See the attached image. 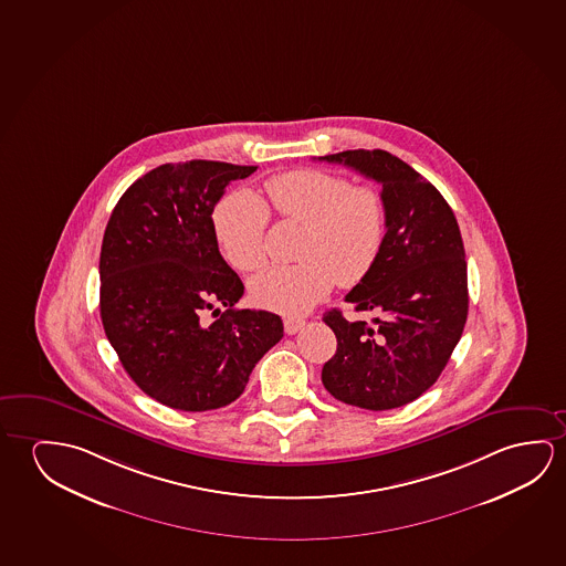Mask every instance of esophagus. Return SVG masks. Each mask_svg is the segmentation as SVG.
I'll use <instances>...</instances> for the list:
<instances>
[{
  "instance_id": "1",
  "label": "esophagus",
  "mask_w": 566,
  "mask_h": 566,
  "mask_svg": "<svg viewBox=\"0 0 566 566\" xmlns=\"http://www.w3.org/2000/svg\"><path fill=\"white\" fill-rule=\"evenodd\" d=\"M304 325L305 319H302V317H292V315L284 317V331H286L287 335H294V333L302 329Z\"/></svg>"
}]
</instances>
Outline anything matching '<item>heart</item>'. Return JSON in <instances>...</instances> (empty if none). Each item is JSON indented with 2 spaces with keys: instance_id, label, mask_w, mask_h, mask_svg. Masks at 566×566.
I'll list each match as a JSON object with an SVG mask.
<instances>
[{
  "instance_id": "1",
  "label": "heart",
  "mask_w": 566,
  "mask_h": 566,
  "mask_svg": "<svg viewBox=\"0 0 566 566\" xmlns=\"http://www.w3.org/2000/svg\"><path fill=\"white\" fill-rule=\"evenodd\" d=\"M270 208L284 221L305 227L297 264L262 270L251 280L254 304L302 314L329 292L333 282L357 286L373 272L386 241L388 206L382 191L355 186L323 170H294L264 184ZM269 209L251 191H233L213 209L219 249L235 269L264 262Z\"/></svg>"
}]
</instances>
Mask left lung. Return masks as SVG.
<instances>
[{
    "instance_id": "left-lung-1",
    "label": "left lung",
    "mask_w": 566,
    "mask_h": 566,
    "mask_svg": "<svg viewBox=\"0 0 566 566\" xmlns=\"http://www.w3.org/2000/svg\"><path fill=\"white\" fill-rule=\"evenodd\" d=\"M382 184L386 241L373 272L345 296L370 322L339 310L323 317L337 353L322 382L335 400L357 408H400L418 400L443 373L469 314L461 229L436 186L386 150H343L319 157Z\"/></svg>"
}]
</instances>
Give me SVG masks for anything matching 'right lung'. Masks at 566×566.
Here are the masks:
<instances>
[{
  "mask_svg": "<svg viewBox=\"0 0 566 566\" xmlns=\"http://www.w3.org/2000/svg\"><path fill=\"white\" fill-rule=\"evenodd\" d=\"M254 170L218 160L158 166L130 184L105 227V335L133 382L168 408L208 411L235 401L284 337L279 315L233 307L243 282L213 233L211 213L227 186ZM208 308L218 321L205 319Z\"/></svg>",
  "mask_w": 566,
  "mask_h": 566,
  "instance_id": "obj_1",
  "label": "right lung"
}]
</instances>
